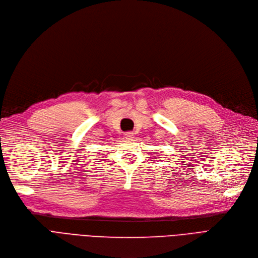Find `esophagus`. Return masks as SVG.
I'll list each match as a JSON object with an SVG mask.
<instances>
[{
	"label": "esophagus",
	"mask_w": 258,
	"mask_h": 258,
	"mask_svg": "<svg viewBox=\"0 0 258 258\" xmlns=\"http://www.w3.org/2000/svg\"><path fill=\"white\" fill-rule=\"evenodd\" d=\"M134 137V133L133 132H126L125 133V138L127 139V140H130V139H132Z\"/></svg>",
	"instance_id": "obj_1"
}]
</instances>
